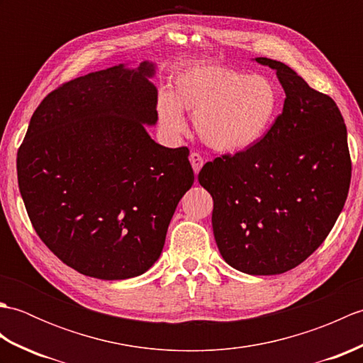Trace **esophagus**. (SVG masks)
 <instances>
[{"label":"esophagus","mask_w":363,"mask_h":363,"mask_svg":"<svg viewBox=\"0 0 363 363\" xmlns=\"http://www.w3.org/2000/svg\"><path fill=\"white\" fill-rule=\"evenodd\" d=\"M190 164L191 167H194V172L195 174L199 173V169H201V167L204 165V159L199 152H191L190 154Z\"/></svg>","instance_id":"esophagus-1"}]
</instances>
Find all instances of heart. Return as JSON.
<instances>
[{
	"mask_svg": "<svg viewBox=\"0 0 363 363\" xmlns=\"http://www.w3.org/2000/svg\"><path fill=\"white\" fill-rule=\"evenodd\" d=\"M279 107V89L267 76L198 64L176 76L173 95H160L157 112L168 134L179 135L186 129L182 108L194 115L196 133L207 146L240 152L267 135Z\"/></svg>",
	"mask_w": 363,
	"mask_h": 363,
	"instance_id": "obj_1",
	"label": "heart"
}]
</instances>
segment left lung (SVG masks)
<instances>
[{"label":"left lung","instance_id":"left-lung-1","mask_svg":"<svg viewBox=\"0 0 363 363\" xmlns=\"http://www.w3.org/2000/svg\"><path fill=\"white\" fill-rule=\"evenodd\" d=\"M256 62L276 72L282 113L252 148L207 162L198 181L213 198L223 259L242 273L268 276L298 267L325 242L348 196L351 157L334 99L282 62Z\"/></svg>","mask_w":363,"mask_h":363}]
</instances>
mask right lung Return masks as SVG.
<instances>
[{
  "label": "right lung",
  "instance_id": "add662e5",
  "mask_svg": "<svg viewBox=\"0 0 363 363\" xmlns=\"http://www.w3.org/2000/svg\"><path fill=\"white\" fill-rule=\"evenodd\" d=\"M156 65L89 73L46 95L17 154L18 187L42 242L81 274L140 276L164 248L177 203L194 184L189 148H165Z\"/></svg>",
  "mask_w": 363,
  "mask_h": 363
}]
</instances>
